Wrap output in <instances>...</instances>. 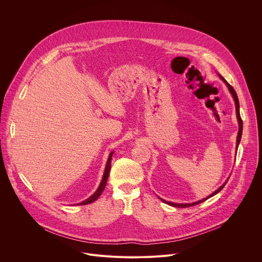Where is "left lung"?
<instances>
[{
	"mask_svg": "<svg viewBox=\"0 0 262 262\" xmlns=\"http://www.w3.org/2000/svg\"><path fill=\"white\" fill-rule=\"evenodd\" d=\"M219 75V77L221 78V80L226 84V86L228 87V91H229V93L231 94V96H232V98H233V100H234V104H235V112H236V118H237V122H238V133H237V137H236V146H235V148H236V150H237V147H238V144H239V142H241V138H242V133H243V121H242V118H241V115H239V103H238V99H237V96H236V93L234 92V90H233V87L220 75V74H218ZM227 181H228V179H227ZM225 184H226V182L224 183V184H222L216 191H214L212 194H210L209 196H207V198H205V199H203V200H201V201H199V202H194V203H191V204H173V203H170V202H166V201H164V200H162V199H160L163 203H165V204H167V205H169V206H171V207H176V208H188V207H192V206H195V205H199V204H201V203H203V202H205V201H207L208 199H210V198H212V196H214L215 194H217L219 191H221L222 190V188L225 186Z\"/></svg>",
	"mask_w": 262,
	"mask_h": 262,
	"instance_id": "left-lung-1",
	"label": "left lung"
}]
</instances>
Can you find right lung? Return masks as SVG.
Masks as SVG:
<instances>
[{"instance_id": "obj_1", "label": "right lung", "mask_w": 262, "mask_h": 262, "mask_svg": "<svg viewBox=\"0 0 262 262\" xmlns=\"http://www.w3.org/2000/svg\"><path fill=\"white\" fill-rule=\"evenodd\" d=\"M113 153H114V152L112 151V152L110 153L109 157H108V160H107V163H106V167H105V171H104V175H103V179H102V181H101V183H100V186H99V188L97 189V191H96L92 196H90L87 200H85V201H83V202H81V203H79V204H77V205L82 206V205L92 204V203H94L95 201H97V200L99 199V196L102 194V192L104 191L105 186H106V184H107V180H108L109 173H110V169H111V160H112V155H113Z\"/></svg>"}]
</instances>
